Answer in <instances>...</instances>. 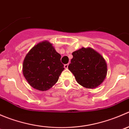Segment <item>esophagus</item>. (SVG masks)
I'll return each instance as SVG.
<instances>
[{
  "mask_svg": "<svg viewBox=\"0 0 129 129\" xmlns=\"http://www.w3.org/2000/svg\"><path fill=\"white\" fill-rule=\"evenodd\" d=\"M68 66H69V64H65L63 67H64L65 69H68Z\"/></svg>",
  "mask_w": 129,
  "mask_h": 129,
  "instance_id": "1",
  "label": "esophagus"
}]
</instances>
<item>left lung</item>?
<instances>
[{"instance_id":"1","label":"left lung","mask_w":129,"mask_h":129,"mask_svg":"<svg viewBox=\"0 0 129 129\" xmlns=\"http://www.w3.org/2000/svg\"><path fill=\"white\" fill-rule=\"evenodd\" d=\"M68 66L78 84L87 89H93L104 82L107 65L101 54L90 47H82L72 53Z\"/></svg>"}]
</instances>
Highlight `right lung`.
<instances>
[{"mask_svg":"<svg viewBox=\"0 0 129 129\" xmlns=\"http://www.w3.org/2000/svg\"><path fill=\"white\" fill-rule=\"evenodd\" d=\"M60 58L47 40L34 45L26 55L22 66L23 75L29 85L40 91L55 85L64 69Z\"/></svg>","mask_w":129,"mask_h":129,"instance_id":"obj_1","label":"right lung"}]
</instances>
